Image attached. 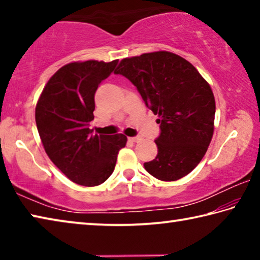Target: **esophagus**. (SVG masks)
Masks as SVG:
<instances>
[{
	"label": "esophagus",
	"mask_w": 260,
	"mask_h": 260,
	"mask_svg": "<svg viewBox=\"0 0 260 260\" xmlns=\"http://www.w3.org/2000/svg\"><path fill=\"white\" fill-rule=\"evenodd\" d=\"M140 140H141L140 136H134V138H129V141H132V142H139Z\"/></svg>",
	"instance_id": "1"
}]
</instances>
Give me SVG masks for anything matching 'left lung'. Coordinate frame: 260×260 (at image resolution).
<instances>
[{
    "label": "left lung",
    "instance_id": "left-lung-1",
    "mask_svg": "<svg viewBox=\"0 0 260 260\" xmlns=\"http://www.w3.org/2000/svg\"><path fill=\"white\" fill-rule=\"evenodd\" d=\"M116 74L133 83L147 107L158 114V153L144 169L161 181L186 177L200 164L213 135L212 89L182 57L157 51L124 58Z\"/></svg>",
    "mask_w": 260,
    "mask_h": 260
}]
</instances>
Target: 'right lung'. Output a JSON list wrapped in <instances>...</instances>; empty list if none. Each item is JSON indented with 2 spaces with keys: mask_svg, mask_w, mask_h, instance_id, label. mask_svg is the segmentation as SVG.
<instances>
[{
  "mask_svg": "<svg viewBox=\"0 0 260 260\" xmlns=\"http://www.w3.org/2000/svg\"><path fill=\"white\" fill-rule=\"evenodd\" d=\"M118 60L74 61L60 68L43 88L35 121L51 161L71 181L86 187L103 183L112 174L122 134L93 135L95 93Z\"/></svg>",
  "mask_w": 260,
  "mask_h": 260,
  "instance_id": "obj_1",
  "label": "right lung"
}]
</instances>
